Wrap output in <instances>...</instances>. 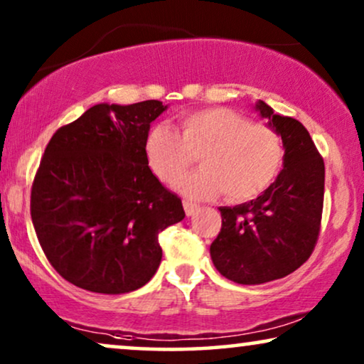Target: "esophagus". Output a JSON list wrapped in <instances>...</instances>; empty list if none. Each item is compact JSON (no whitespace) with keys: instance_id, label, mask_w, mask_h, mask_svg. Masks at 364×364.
Instances as JSON below:
<instances>
[{"instance_id":"34e87169","label":"esophagus","mask_w":364,"mask_h":364,"mask_svg":"<svg viewBox=\"0 0 364 364\" xmlns=\"http://www.w3.org/2000/svg\"><path fill=\"white\" fill-rule=\"evenodd\" d=\"M183 208H186L187 217H192V215H196V212L198 210V205H197V203H192V202H183Z\"/></svg>"}]
</instances>
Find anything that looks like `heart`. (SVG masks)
Wrapping results in <instances>:
<instances>
[{
  "instance_id": "heart-1",
  "label": "heart",
  "mask_w": 364,
  "mask_h": 364,
  "mask_svg": "<svg viewBox=\"0 0 364 364\" xmlns=\"http://www.w3.org/2000/svg\"><path fill=\"white\" fill-rule=\"evenodd\" d=\"M181 136L167 124L147 132L144 152L162 182L173 183L198 156L202 167L177 182L191 198H210L222 191L230 200L260 196L280 172L283 146L278 134L250 124L227 107H208L178 116Z\"/></svg>"
}]
</instances>
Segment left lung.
Instances as JSON below:
<instances>
[{"mask_svg":"<svg viewBox=\"0 0 364 364\" xmlns=\"http://www.w3.org/2000/svg\"><path fill=\"white\" fill-rule=\"evenodd\" d=\"M255 111L283 142V168L262 196L220 207L222 230L210 245L213 265L228 280L260 285L290 275L308 260L320 232L325 164L296 119L267 102Z\"/></svg>","mask_w":364,"mask_h":364,"instance_id":"left-lung-1","label":"left lung"}]
</instances>
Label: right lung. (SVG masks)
Masks as SVG:
<instances>
[{"label":"right lung","mask_w":364,"mask_h":364,"mask_svg":"<svg viewBox=\"0 0 364 364\" xmlns=\"http://www.w3.org/2000/svg\"><path fill=\"white\" fill-rule=\"evenodd\" d=\"M164 111L161 101L101 102L49 141L31 218L44 255L73 285L121 295L146 285L161 265L159 233L186 217L144 152Z\"/></svg>","instance_id":"1"}]
</instances>
